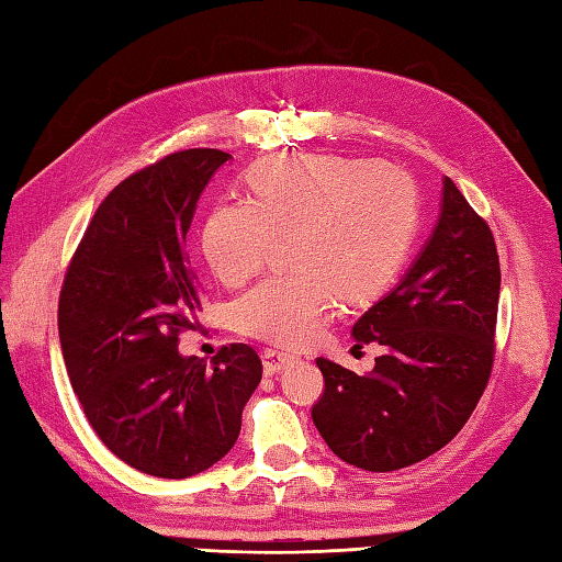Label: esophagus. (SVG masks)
Masks as SVG:
<instances>
[{
	"label": "esophagus",
	"mask_w": 562,
	"mask_h": 562,
	"mask_svg": "<svg viewBox=\"0 0 562 562\" xmlns=\"http://www.w3.org/2000/svg\"><path fill=\"white\" fill-rule=\"evenodd\" d=\"M292 360H294V355H290V352H282V350H274V348L262 350V364H266L268 374H278L280 369L288 367Z\"/></svg>",
	"instance_id": "1"
}]
</instances>
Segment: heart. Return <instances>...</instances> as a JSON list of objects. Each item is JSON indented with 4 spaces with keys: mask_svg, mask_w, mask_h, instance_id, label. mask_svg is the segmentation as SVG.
I'll use <instances>...</instances> for the list:
<instances>
[{
    "mask_svg": "<svg viewBox=\"0 0 562 562\" xmlns=\"http://www.w3.org/2000/svg\"><path fill=\"white\" fill-rule=\"evenodd\" d=\"M250 200H220L202 226V254L226 284L262 268L272 236L290 234V274L234 304L244 336L302 345L345 302H367L398 272L417 220L408 176L367 159L294 154L258 161Z\"/></svg>",
    "mask_w": 562,
    "mask_h": 562,
    "instance_id": "obj_1",
    "label": "heart"
}]
</instances>
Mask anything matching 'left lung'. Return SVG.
Wrapping results in <instances>:
<instances>
[{"label": "left lung", "instance_id": "8db88e82", "mask_svg": "<svg viewBox=\"0 0 562 562\" xmlns=\"http://www.w3.org/2000/svg\"><path fill=\"white\" fill-rule=\"evenodd\" d=\"M499 260L491 226L449 176L439 217L396 288L357 318V348L384 355L360 376L318 357L314 425L357 469L386 473L432 457L479 405L493 369Z\"/></svg>", "mask_w": 562, "mask_h": 562}]
</instances>
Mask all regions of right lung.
<instances>
[{
    "label": "right lung",
    "mask_w": 562,
    "mask_h": 562,
    "mask_svg": "<svg viewBox=\"0 0 562 562\" xmlns=\"http://www.w3.org/2000/svg\"><path fill=\"white\" fill-rule=\"evenodd\" d=\"M229 159L186 149L125 178L93 214L59 294V345L83 413L117 459L157 479L217 463L262 376L244 342L210 364L178 350L202 300L186 236Z\"/></svg>",
    "instance_id": "obj_1"
}]
</instances>
